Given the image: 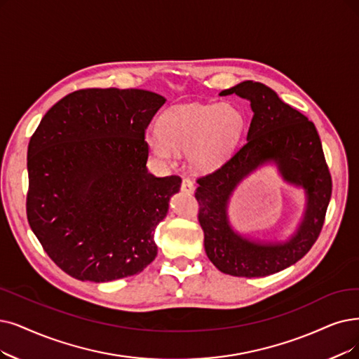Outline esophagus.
Masks as SVG:
<instances>
[{
  "mask_svg": "<svg viewBox=\"0 0 359 359\" xmlns=\"http://www.w3.org/2000/svg\"><path fill=\"white\" fill-rule=\"evenodd\" d=\"M194 182L190 180V178H184L182 180V182H181V190L184 191V193H189V194H191V193H194Z\"/></svg>",
  "mask_w": 359,
  "mask_h": 359,
  "instance_id": "esophagus-1",
  "label": "esophagus"
}]
</instances>
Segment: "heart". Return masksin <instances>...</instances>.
I'll return each instance as SVG.
<instances>
[{
  "mask_svg": "<svg viewBox=\"0 0 359 359\" xmlns=\"http://www.w3.org/2000/svg\"><path fill=\"white\" fill-rule=\"evenodd\" d=\"M246 125L245 111L233 104L180 107L159 119V135H147V146L163 162L172 161L174 148L187 150L194 168L213 169L237 147Z\"/></svg>",
  "mask_w": 359,
  "mask_h": 359,
  "instance_id": "1",
  "label": "heart"
}]
</instances>
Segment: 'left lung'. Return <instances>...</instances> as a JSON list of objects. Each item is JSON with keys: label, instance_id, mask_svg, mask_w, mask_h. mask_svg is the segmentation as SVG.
<instances>
[{"label": "left lung", "instance_id": "left-lung-1", "mask_svg": "<svg viewBox=\"0 0 359 359\" xmlns=\"http://www.w3.org/2000/svg\"><path fill=\"white\" fill-rule=\"evenodd\" d=\"M237 94L250 102L253 118L248 141L209 174L197 178L198 222L205 250L221 272L234 277H265L296 264L317 241L332 197V175L317 128L259 82L246 81L221 95ZM274 160L283 177L302 184L309 196L306 218L287 243L261 245L236 235L226 219V202L235 185L259 164Z\"/></svg>", "mask_w": 359, "mask_h": 359}]
</instances>
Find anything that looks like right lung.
<instances>
[{
  "instance_id": "add662e5",
  "label": "right lung",
  "mask_w": 359,
  "mask_h": 359,
  "mask_svg": "<svg viewBox=\"0 0 359 359\" xmlns=\"http://www.w3.org/2000/svg\"><path fill=\"white\" fill-rule=\"evenodd\" d=\"M165 102L146 90H78L31 137L27 222L70 277L113 281L154 261V229L181 185L146 168V130Z\"/></svg>"
}]
</instances>
